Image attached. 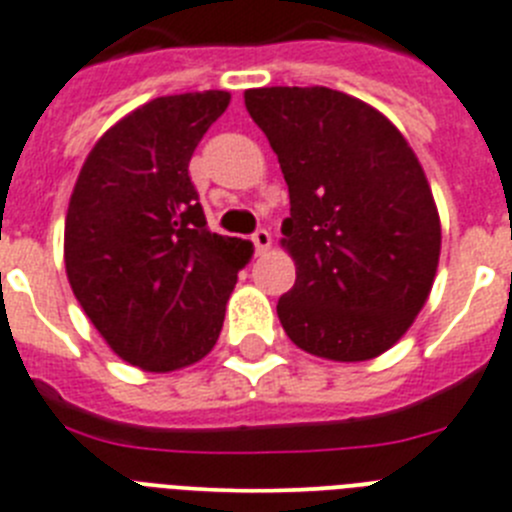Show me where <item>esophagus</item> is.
Instances as JSON below:
<instances>
[{
  "label": "esophagus",
  "mask_w": 512,
  "mask_h": 512,
  "mask_svg": "<svg viewBox=\"0 0 512 512\" xmlns=\"http://www.w3.org/2000/svg\"><path fill=\"white\" fill-rule=\"evenodd\" d=\"M252 245H255L257 252H265L270 250V245H273V237H270L267 229H257V232L252 234Z\"/></svg>",
  "instance_id": "obj_1"
}]
</instances>
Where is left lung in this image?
<instances>
[{"label":"left lung","instance_id":"obj_1","mask_svg":"<svg viewBox=\"0 0 512 512\" xmlns=\"http://www.w3.org/2000/svg\"><path fill=\"white\" fill-rule=\"evenodd\" d=\"M278 155L296 283L278 319L303 352L365 362L408 331L434 285L441 224L405 137L365 101L326 86L245 91Z\"/></svg>","mask_w":512,"mask_h":512}]
</instances>
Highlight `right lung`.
<instances>
[{
	"instance_id": "add662e5",
	"label": "right lung",
	"mask_w": 512,
	"mask_h": 512,
	"mask_svg": "<svg viewBox=\"0 0 512 512\" xmlns=\"http://www.w3.org/2000/svg\"><path fill=\"white\" fill-rule=\"evenodd\" d=\"M229 107L227 91L160 96L104 132L66 214V273L109 347L147 372L211 352L245 239L209 232L188 163Z\"/></svg>"
}]
</instances>
